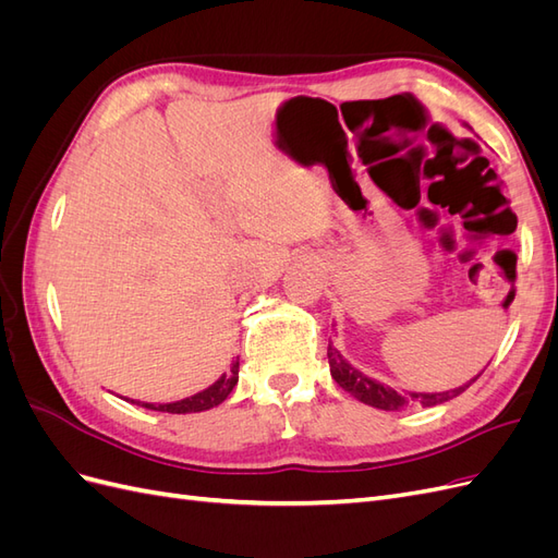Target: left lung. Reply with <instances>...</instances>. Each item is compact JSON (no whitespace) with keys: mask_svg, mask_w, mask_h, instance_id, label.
I'll return each mask as SVG.
<instances>
[{"mask_svg":"<svg viewBox=\"0 0 558 558\" xmlns=\"http://www.w3.org/2000/svg\"><path fill=\"white\" fill-rule=\"evenodd\" d=\"M470 130V125H465ZM328 363H330V375L332 379L340 384L347 393H351L356 400L369 404V408L377 410H386V412H398L402 408H414V404H421V408H435V404H442L456 396H461L465 388L475 381L470 379L468 384L453 388V391H445V393H416V391H396V388L386 386L373 377L363 375L361 369L353 367L340 351L332 347V342L328 344Z\"/></svg>","mask_w":558,"mask_h":558,"instance_id":"8db88e82","label":"left lung"}]
</instances>
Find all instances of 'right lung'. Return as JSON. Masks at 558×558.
<instances>
[{
	"instance_id": "1",
	"label": "right lung",
	"mask_w": 558,
	"mask_h": 558,
	"mask_svg": "<svg viewBox=\"0 0 558 558\" xmlns=\"http://www.w3.org/2000/svg\"><path fill=\"white\" fill-rule=\"evenodd\" d=\"M238 379H240V356L232 361L228 373H223L211 386H207L205 391H199L195 396H189V398L177 400V402H140V400H130V398H125V400L132 402V404H140V408H146V410L170 412V414L205 412V410L216 408V404H221L230 396V391L234 388V384H238Z\"/></svg>"
}]
</instances>
